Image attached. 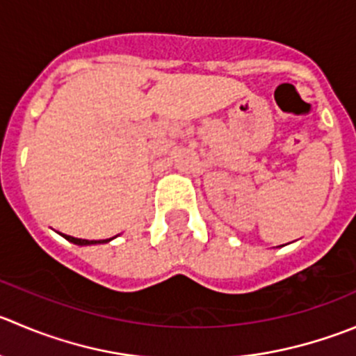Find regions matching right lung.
Here are the masks:
<instances>
[{
  "mask_svg": "<svg viewBox=\"0 0 356 356\" xmlns=\"http://www.w3.org/2000/svg\"><path fill=\"white\" fill-rule=\"evenodd\" d=\"M64 238H65V240L72 241V243H76V245H95V243H108V241L111 240V238H109V240H81V238L67 236V234H64Z\"/></svg>",
  "mask_w": 356,
  "mask_h": 356,
  "instance_id": "right-lung-1",
  "label": "right lung"
}]
</instances>
